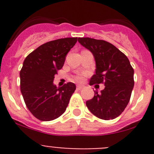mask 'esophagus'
I'll return each instance as SVG.
<instances>
[{"mask_svg": "<svg viewBox=\"0 0 154 154\" xmlns=\"http://www.w3.org/2000/svg\"><path fill=\"white\" fill-rule=\"evenodd\" d=\"M77 89H79V90H80V89H82V88H83V85H77Z\"/></svg>", "mask_w": 154, "mask_h": 154, "instance_id": "1", "label": "esophagus"}]
</instances>
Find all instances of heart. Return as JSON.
Here are the masks:
<instances>
[{
  "instance_id": "heart-1",
  "label": "heart",
  "mask_w": 154,
  "mask_h": 154,
  "mask_svg": "<svg viewBox=\"0 0 154 154\" xmlns=\"http://www.w3.org/2000/svg\"><path fill=\"white\" fill-rule=\"evenodd\" d=\"M75 79L77 81H82L84 79V75H78L75 77Z\"/></svg>"
}]
</instances>
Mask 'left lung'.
Instances as JSON below:
<instances>
[{
    "label": "left lung",
    "mask_w": 154,
    "mask_h": 154,
    "mask_svg": "<svg viewBox=\"0 0 154 154\" xmlns=\"http://www.w3.org/2000/svg\"><path fill=\"white\" fill-rule=\"evenodd\" d=\"M78 42L91 51L96 61V74L89 85L104 84L105 88L86 101V106L99 119L118 117L130 102L134 86L133 67L127 57L117 48L103 40L79 38Z\"/></svg>",
    "instance_id": "obj_1"
}]
</instances>
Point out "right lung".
I'll list each match as a JSON object with an SVG mask.
<instances>
[{
	"label": "right lung",
	"instance_id": "obj_1",
	"mask_svg": "<svg viewBox=\"0 0 154 154\" xmlns=\"http://www.w3.org/2000/svg\"><path fill=\"white\" fill-rule=\"evenodd\" d=\"M76 42L77 38H65L46 42L30 53L23 62L21 92L26 106L39 120L51 121L62 116L75 90L72 82L57 87L53 80Z\"/></svg>",
	"mask_w": 154,
	"mask_h": 154
}]
</instances>
